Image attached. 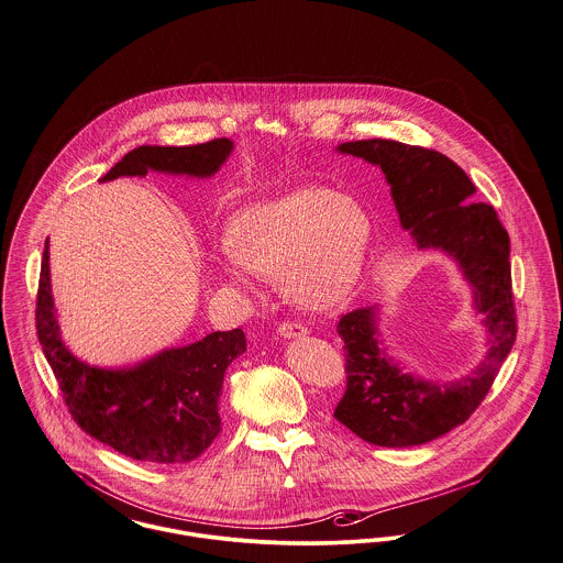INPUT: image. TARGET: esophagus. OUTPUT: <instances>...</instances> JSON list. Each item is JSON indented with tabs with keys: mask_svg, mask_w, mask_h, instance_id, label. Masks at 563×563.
Wrapping results in <instances>:
<instances>
[{
	"mask_svg": "<svg viewBox=\"0 0 563 563\" xmlns=\"http://www.w3.org/2000/svg\"><path fill=\"white\" fill-rule=\"evenodd\" d=\"M278 333H280V338H285V340H297V338H306V335H308V329L301 327V324H295V322H283V324L278 327Z\"/></svg>",
	"mask_w": 563,
	"mask_h": 563,
	"instance_id": "obj_1",
	"label": "esophagus"
}]
</instances>
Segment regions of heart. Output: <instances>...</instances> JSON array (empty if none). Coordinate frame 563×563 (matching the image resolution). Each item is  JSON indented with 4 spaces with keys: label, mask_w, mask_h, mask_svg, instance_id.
Returning a JSON list of instances; mask_svg holds the SVG:
<instances>
[{
    "label": "heart",
    "mask_w": 563,
    "mask_h": 563,
    "mask_svg": "<svg viewBox=\"0 0 563 563\" xmlns=\"http://www.w3.org/2000/svg\"><path fill=\"white\" fill-rule=\"evenodd\" d=\"M372 221L363 207L331 189L301 188L242 209L217 266L236 285L255 276L285 280L295 303L324 312L358 285Z\"/></svg>",
    "instance_id": "obj_1"
}]
</instances>
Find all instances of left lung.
I'll use <instances>...</instances> for the list:
<instances>
[{
    "mask_svg": "<svg viewBox=\"0 0 563 563\" xmlns=\"http://www.w3.org/2000/svg\"><path fill=\"white\" fill-rule=\"evenodd\" d=\"M338 154L379 166L405 232L418 249L454 260L482 317L485 354L450 382L407 372L384 346L382 306L340 317L349 388L335 420L379 448H413L460 427L494 384L517 335L510 294L509 234L494 207L473 202L477 188L448 156L388 139L350 141Z\"/></svg>",
    "mask_w": 563,
    "mask_h": 563,
    "instance_id": "8db88e82",
    "label": "left lung"
}]
</instances>
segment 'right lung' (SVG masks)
Wrapping results in <instances>:
<instances>
[{
	"label": "right lung",
	"instance_id": "add662e5",
	"mask_svg": "<svg viewBox=\"0 0 563 563\" xmlns=\"http://www.w3.org/2000/svg\"><path fill=\"white\" fill-rule=\"evenodd\" d=\"M234 152L230 139L200 145H141L111 166L101 184L145 177L209 179ZM37 338L74 420L97 441L141 462L196 460L221 432L219 397L230 363L246 350L242 329L214 331L188 346L164 349L131 365L99 367L76 356L60 338L46 241L37 291Z\"/></svg>",
	"mask_w": 563,
	"mask_h": 563
}]
</instances>
